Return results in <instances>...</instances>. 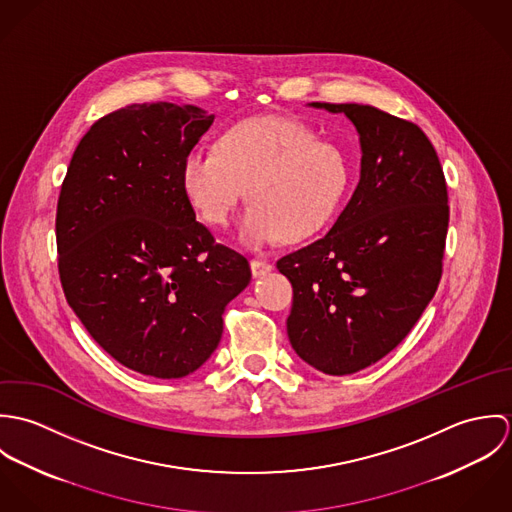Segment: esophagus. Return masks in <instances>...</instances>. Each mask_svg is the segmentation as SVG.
I'll return each instance as SVG.
<instances>
[{"mask_svg": "<svg viewBox=\"0 0 512 512\" xmlns=\"http://www.w3.org/2000/svg\"><path fill=\"white\" fill-rule=\"evenodd\" d=\"M250 268H252V274H254V278H262V276H266L268 272H272V264L270 262H266V260H250Z\"/></svg>", "mask_w": 512, "mask_h": 512, "instance_id": "esophagus-1", "label": "esophagus"}]
</instances>
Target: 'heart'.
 <instances>
[{
	"label": "heart",
	"instance_id": "1",
	"mask_svg": "<svg viewBox=\"0 0 512 512\" xmlns=\"http://www.w3.org/2000/svg\"><path fill=\"white\" fill-rule=\"evenodd\" d=\"M351 181L349 159L305 124L256 116L228 128L217 149H193L183 159L181 185L201 215L224 226L244 193L252 203L240 222L250 248L278 238L297 242L329 224Z\"/></svg>",
	"mask_w": 512,
	"mask_h": 512
}]
</instances>
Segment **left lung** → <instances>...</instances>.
Masks as SVG:
<instances>
[{
	"label": "left lung",
	"instance_id": "left-lung-1",
	"mask_svg": "<svg viewBox=\"0 0 512 512\" xmlns=\"http://www.w3.org/2000/svg\"><path fill=\"white\" fill-rule=\"evenodd\" d=\"M343 112L361 136V181L331 230L278 260L293 288V351L343 376L386 357L438 290L449 224L438 153L414 124L365 104Z\"/></svg>",
	"mask_w": 512,
	"mask_h": 512
}]
</instances>
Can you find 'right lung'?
<instances>
[{
  "instance_id": "right-lung-1",
  "label": "right lung",
  "mask_w": 512,
  "mask_h": 512,
  "mask_svg": "<svg viewBox=\"0 0 512 512\" xmlns=\"http://www.w3.org/2000/svg\"><path fill=\"white\" fill-rule=\"evenodd\" d=\"M215 116L171 102L130 104L76 146L57 203L59 278L90 337L120 365L181 378L222 337L248 260L195 220L181 185L187 153Z\"/></svg>"
}]
</instances>
